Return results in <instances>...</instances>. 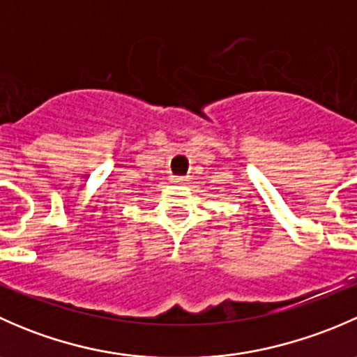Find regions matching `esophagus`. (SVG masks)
Wrapping results in <instances>:
<instances>
[{"label":"esophagus","instance_id":"obj_1","mask_svg":"<svg viewBox=\"0 0 357 357\" xmlns=\"http://www.w3.org/2000/svg\"><path fill=\"white\" fill-rule=\"evenodd\" d=\"M176 183H179V185H186L188 183V178L186 176H179V178H174Z\"/></svg>","mask_w":357,"mask_h":357}]
</instances>
